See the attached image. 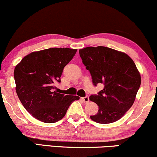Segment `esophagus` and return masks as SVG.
<instances>
[{
	"label": "esophagus",
	"instance_id": "1",
	"mask_svg": "<svg viewBox=\"0 0 157 157\" xmlns=\"http://www.w3.org/2000/svg\"><path fill=\"white\" fill-rule=\"evenodd\" d=\"M82 100L84 101V103H88L90 101V98H89V96H85V97H83L82 98Z\"/></svg>",
	"mask_w": 157,
	"mask_h": 157
}]
</instances>
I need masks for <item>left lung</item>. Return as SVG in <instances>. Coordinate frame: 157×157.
<instances>
[{
  "instance_id": "obj_1",
  "label": "left lung",
  "mask_w": 157,
  "mask_h": 157,
  "mask_svg": "<svg viewBox=\"0 0 157 157\" xmlns=\"http://www.w3.org/2000/svg\"><path fill=\"white\" fill-rule=\"evenodd\" d=\"M79 54L93 84L104 86L98 95H90L98 106L90 118L102 124L118 121L132 107L140 86V73L134 61L126 53L104 46L84 48Z\"/></svg>"
}]
</instances>
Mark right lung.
<instances>
[{
  "instance_id": "right-lung-1",
  "label": "right lung",
  "mask_w": 157,
  "mask_h": 157,
  "mask_svg": "<svg viewBox=\"0 0 157 157\" xmlns=\"http://www.w3.org/2000/svg\"><path fill=\"white\" fill-rule=\"evenodd\" d=\"M68 48L34 51L24 56L14 71L15 90L24 108L34 118L46 123L60 121L70 105L79 100L76 95L53 91L54 82H60L64 67L76 53Z\"/></svg>"
}]
</instances>
